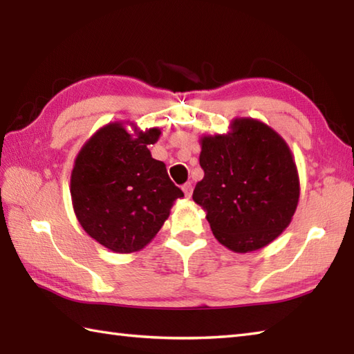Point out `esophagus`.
Wrapping results in <instances>:
<instances>
[{"label":"esophagus","mask_w":354,"mask_h":354,"mask_svg":"<svg viewBox=\"0 0 354 354\" xmlns=\"http://www.w3.org/2000/svg\"><path fill=\"white\" fill-rule=\"evenodd\" d=\"M183 192L185 194V198H192V193H193V185L192 183H187L183 185Z\"/></svg>","instance_id":"obj_1"}]
</instances>
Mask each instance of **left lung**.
Returning a JSON list of instances; mask_svg holds the SVG:
<instances>
[{
	"label": "left lung",
	"mask_w": 354,
	"mask_h": 354,
	"mask_svg": "<svg viewBox=\"0 0 354 354\" xmlns=\"http://www.w3.org/2000/svg\"><path fill=\"white\" fill-rule=\"evenodd\" d=\"M228 133L201 138L204 178L193 201L217 242L234 252L265 248L289 227L299 199L293 155L280 133L255 118H234Z\"/></svg>",
	"instance_id": "obj_1"
}]
</instances>
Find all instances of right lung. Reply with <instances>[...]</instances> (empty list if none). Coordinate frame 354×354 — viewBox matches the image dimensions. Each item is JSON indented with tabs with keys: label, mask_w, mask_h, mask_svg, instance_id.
Listing matches in <instances>:
<instances>
[{
	"label": "right lung",
	"mask_w": 354,
	"mask_h": 354,
	"mask_svg": "<svg viewBox=\"0 0 354 354\" xmlns=\"http://www.w3.org/2000/svg\"><path fill=\"white\" fill-rule=\"evenodd\" d=\"M133 124V123H131ZM161 129L133 135L123 122L108 123L89 138L71 171L73 208L89 237L117 254L142 250L167 221L175 201L184 198L162 161L150 155Z\"/></svg>",
	"instance_id": "right-lung-1"
}]
</instances>
